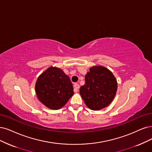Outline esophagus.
I'll return each mask as SVG.
<instances>
[{
	"label": "esophagus",
	"mask_w": 152,
	"mask_h": 152,
	"mask_svg": "<svg viewBox=\"0 0 152 152\" xmlns=\"http://www.w3.org/2000/svg\"><path fill=\"white\" fill-rule=\"evenodd\" d=\"M80 85H78L77 83H75V85H74V91L75 92V93H76V92H77V90H78V89L80 88Z\"/></svg>",
	"instance_id": "1"
}]
</instances>
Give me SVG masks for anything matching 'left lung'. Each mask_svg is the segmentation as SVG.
<instances>
[{"label":"left lung","instance_id":"left-lung-1","mask_svg":"<svg viewBox=\"0 0 152 152\" xmlns=\"http://www.w3.org/2000/svg\"><path fill=\"white\" fill-rule=\"evenodd\" d=\"M118 83L113 73L102 66H94L85 76V84L80 93L88 107L98 111L108 106L113 100Z\"/></svg>","mask_w":152,"mask_h":152}]
</instances>
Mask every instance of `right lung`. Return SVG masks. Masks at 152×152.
I'll return each instance as SVG.
<instances>
[{"mask_svg":"<svg viewBox=\"0 0 152 152\" xmlns=\"http://www.w3.org/2000/svg\"><path fill=\"white\" fill-rule=\"evenodd\" d=\"M38 99L51 110H59L74 94L69 76L59 67L50 66L39 76L35 85Z\"/></svg>","mask_w":152,"mask_h":152,"instance_id":"obj_1","label":"right lung"}]
</instances>
